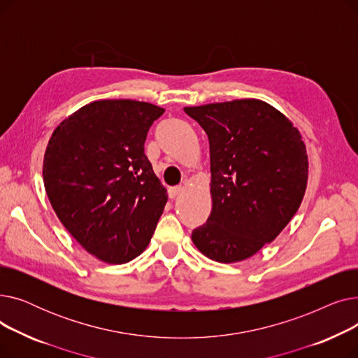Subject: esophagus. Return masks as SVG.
<instances>
[{
    "label": "esophagus",
    "instance_id": "34e87169",
    "mask_svg": "<svg viewBox=\"0 0 358 358\" xmlns=\"http://www.w3.org/2000/svg\"><path fill=\"white\" fill-rule=\"evenodd\" d=\"M182 193V187L177 185V187H171V189L168 190V196L169 199H176L177 196H180Z\"/></svg>",
    "mask_w": 358,
    "mask_h": 358
}]
</instances>
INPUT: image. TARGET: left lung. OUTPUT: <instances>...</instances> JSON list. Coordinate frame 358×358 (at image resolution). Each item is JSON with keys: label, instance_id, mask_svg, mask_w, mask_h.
<instances>
[{"label": "left lung", "instance_id": "left-lung-1", "mask_svg": "<svg viewBox=\"0 0 358 358\" xmlns=\"http://www.w3.org/2000/svg\"><path fill=\"white\" fill-rule=\"evenodd\" d=\"M209 138L212 212L192 241L231 264L257 254L302 204L309 162L294 124L268 103L242 99L184 107Z\"/></svg>", "mask_w": 358, "mask_h": 358}]
</instances>
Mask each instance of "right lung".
<instances>
[{
  "label": "right lung",
  "instance_id": "obj_1",
  "mask_svg": "<svg viewBox=\"0 0 358 358\" xmlns=\"http://www.w3.org/2000/svg\"><path fill=\"white\" fill-rule=\"evenodd\" d=\"M165 110L136 100H97L53 130L43 158L52 208L80 245L124 264L149 245L168 200L148 161L149 127Z\"/></svg>",
  "mask_w": 358,
  "mask_h": 358
}]
</instances>
